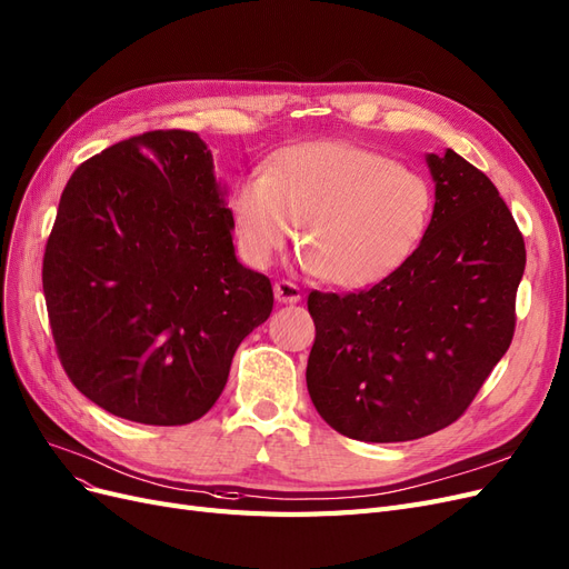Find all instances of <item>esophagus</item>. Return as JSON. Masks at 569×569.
Masks as SVG:
<instances>
[{
  "instance_id": "obj_1",
  "label": "esophagus",
  "mask_w": 569,
  "mask_h": 569,
  "mask_svg": "<svg viewBox=\"0 0 569 569\" xmlns=\"http://www.w3.org/2000/svg\"><path fill=\"white\" fill-rule=\"evenodd\" d=\"M272 291H276V301L278 303H299L301 301V289L293 284V282H276V287H272Z\"/></svg>"
}]
</instances>
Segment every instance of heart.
I'll return each mask as SVG.
<instances>
[{"label": "heart", "instance_id": "heart-1", "mask_svg": "<svg viewBox=\"0 0 569 569\" xmlns=\"http://www.w3.org/2000/svg\"><path fill=\"white\" fill-rule=\"evenodd\" d=\"M228 204L249 266H268L301 223V266L360 289L393 276L417 251L433 217V188L377 150L310 141L278 150L263 173H244Z\"/></svg>", "mask_w": 569, "mask_h": 569}]
</instances>
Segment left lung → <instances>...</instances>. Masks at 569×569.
Returning a JSON list of instances; mask_svg holds the SVG:
<instances>
[{
	"instance_id": "obj_1",
	"label": "left lung",
	"mask_w": 569,
	"mask_h": 569,
	"mask_svg": "<svg viewBox=\"0 0 569 569\" xmlns=\"http://www.w3.org/2000/svg\"><path fill=\"white\" fill-rule=\"evenodd\" d=\"M426 164L436 204L417 251L371 289L308 297V393L352 440L405 442L457 421L513 339L525 242L511 211L455 150Z\"/></svg>"
}]
</instances>
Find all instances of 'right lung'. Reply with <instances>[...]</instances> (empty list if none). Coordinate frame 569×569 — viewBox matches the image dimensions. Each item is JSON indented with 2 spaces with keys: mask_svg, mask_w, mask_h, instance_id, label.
Returning a JSON list of instances; mask_svg holds the SVG:
<instances>
[{
  "mask_svg": "<svg viewBox=\"0 0 569 569\" xmlns=\"http://www.w3.org/2000/svg\"><path fill=\"white\" fill-rule=\"evenodd\" d=\"M194 131H148L80 164L42 268L58 358L114 417L183 426L223 393L272 287L234 257L232 217Z\"/></svg>",
  "mask_w": 569,
  "mask_h": 569,
  "instance_id": "add662e5",
  "label": "right lung"
}]
</instances>
